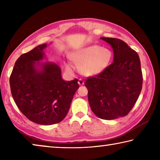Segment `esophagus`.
<instances>
[{"instance_id":"obj_1","label":"esophagus","mask_w":160,"mask_h":160,"mask_svg":"<svg viewBox=\"0 0 160 160\" xmlns=\"http://www.w3.org/2000/svg\"><path fill=\"white\" fill-rule=\"evenodd\" d=\"M84 83H85V82H84V80L82 79H79V80H78V84H79L80 85H83Z\"/></svg>"}]
</instances>
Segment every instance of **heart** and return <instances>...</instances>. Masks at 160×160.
Returning <instances> with one entry per match:
<instances>
[{
  "instance_id": "obj_1",
  "label": "heart",
  "mask_w": 160,
  "mask_h": 160,
  "mask_svg": "<svg viewBox=\"0 0 160 160\" xmlns=\"http://www.w3.org/2000/svg\"><path fill=\"white\" fill-rule=\"evenodd\" d=\"M112 58V51L99 45L87 47L74 56L80 72L86 76H94L102 73L109 67Z\"/></svg>"
}]
</instances>
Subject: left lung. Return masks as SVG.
I'll return each mask as SVG.
<instances>
[{"instance_id":"8db88e82","label":"left lung","mask_w":160,"mask_h":160,"mask_svg":"<svg viewBox=\"0 0 160 160\" xmlns=\"http://www.w3.org/2000/svg\"><path fill=\"white\" fill-rule=\"evenodd\" d=\"M101 39L113 48V61L102 73L88 78L85 85L93 113L112 120L126 116L134 107L142 90V74L136 51L119 39Z\"/></svg>"}]
</instances>
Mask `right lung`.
<instances>
[{
	"label": "right lung",
	"mask_w": 160,
	"mask_h": 160,
	"mask_svg": "<svg viewBox=\"0 0 160 160\" xmlns=\"http://www.w3.org/2000/svg\"><path fill=\"white\" fill-rule=\"evenodd\" d=\"M47 47L39 45L22 54L10 77V90L18 109L29 120L41 125L61 122L79 88L77 78L62 79L60 67L55 63L42 64L41 71L35 68L36 61L44 58L43 50Z\"/></svg>",
	"instance_id": "right-lung-1"
}]
</instances>
